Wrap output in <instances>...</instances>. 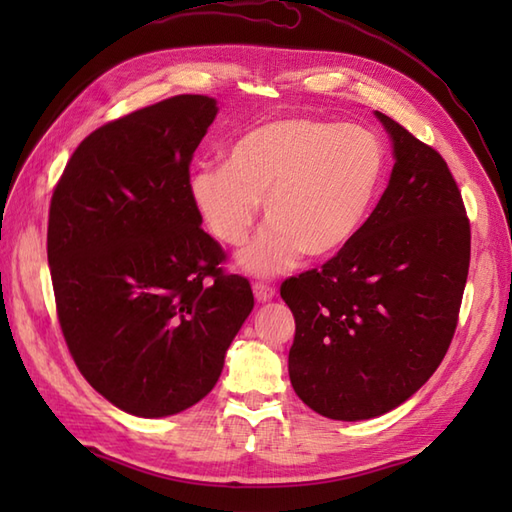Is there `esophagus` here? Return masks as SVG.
<instances>
[{
  "label": "esophagus",
  "mask_w": 512,
  "mask_h": 512,
  "mask_svg": "<svg viewBox=\"0 0 512 512\" xmlns=\"http://www.w3.org/2000/svg\"><path fill=\"white\" fill-rule=\"evenodd\" d=\"M253 292H255V299L259 303H266V301H273L275 299V288L268 286V284H255Z\"/></svg>",
  "instance_id": "esophagus-1"
}]
</instances>
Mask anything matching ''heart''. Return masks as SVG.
Returning a JSON list of instances; mask_svg holds the SVG:
<instances>
[{
  "mask_svg": "<svg viewBox=\"0 0 512 512\" xmlns=\"http://www.w3.org/2000/svg\"><path fill=\"white\" fill-rule=\"evenodd\" d=\"M387 171L380 138L358 125L279 118L250 129L226 165H200L189 198L211 235L242 246L264 202L266 231L239 257L255 277H273L306 253L330 259L361 235Z\"/></svg>",
  "mask_w": 512,
  "mask_h": 512,
  "instance_id": "1",
  "label": "heart"
}]
</instances>
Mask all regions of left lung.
Here are the masks:
<instances>
[{"label": "left lung", "instance_id": "1", "mask_svg": "<svg viewBox=\"0 0 512 512\" xmlns=\"http://www.w3.org/2000/svg\"><path fill=\"white\" fill-rule=\"evenodd\" d=\"M394 169L343 253L284 281L295 394L332 420L400 407L447 354L469 275L471 228L447 162L389 116Z\"/></svg>", "mask_w": 512, "mask_h": 512}]
</instances>
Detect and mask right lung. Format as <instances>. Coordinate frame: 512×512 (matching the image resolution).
I'll return each instance as SVG.
<instances>
[{"label": "right lung", "instance_id": "1", "mask_svg": "<svg viewBox=\"0 0 512 512\" xmlns=\"http://www.w3.org/2000/svg\"><path fill=\"white\" fill-rule=\"evenodd\" d=\"M217 101L180 94L96 129L52 193L48 264L59 323L85 380L125 413L200 402L255 306L202 231L189 165Z\"/></svg>", "mask_w": 512, "mask_h": 512}]
</instances>
